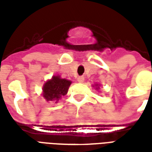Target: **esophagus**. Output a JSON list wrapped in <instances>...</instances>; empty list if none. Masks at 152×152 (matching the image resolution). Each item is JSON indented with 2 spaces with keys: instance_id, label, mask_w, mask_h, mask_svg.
I'll use <instances>...</instances> for the list:
<instances>
[{
  "instance_id": "obj_1",
  "label": "esophagus",
  "mask_w": 152,
  "mask_h": 152,
  "mask_svg": "<svg viewBox=\"0 0 152 152\" xmlns=\"http://www.w3.org/2000/svg\"><path fill=\"white\" fill-rule=\"evenodd\" d=\"M84 80H85L84 76H79V77L77 78V81H78L79 83H83L84 82Z\"/></svg>"
}]
</instances>
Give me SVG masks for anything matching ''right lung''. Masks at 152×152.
Returning a JSON list of instances; mask_svg holds the SVG:
<instances>
[{
  "mask_svg": "<svg viewBox=\"0 0 152 152\" xmlns=\"http://www.w3.org/2000/svg\"><path fill=\"white\" fill-rule=\"evenodd\" d=\"M71 84L72 82L70 80L62 79L59 76H53V78L50 80H48L44 86V98L47 101H58L62 96L66 95Z\"/></svg>",
  "mask_w": 152,
  "mask_h": 152,
  "instance_id": "obj_1",
  "label": "right lung"
}]
</instances>
